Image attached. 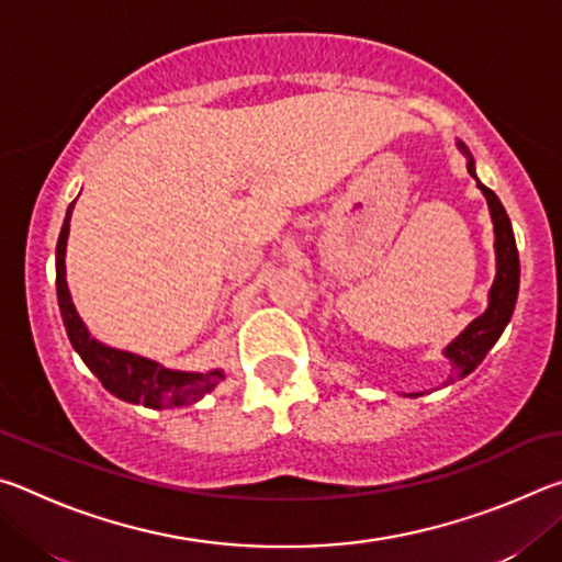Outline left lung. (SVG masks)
I'll return each instance as SVG.
<instances>
[{
    "label": "left lung",
    "mask_w": 562,
    "mask_h": 562,
    "mask_svg": "<svg viewBox=\"0 0 562 562\" xmlns=\"http://www.w3.org/2000/svg\"><path fill=\"white\" fill-rule=\"evenodd\" d=\"M456 148L465 156V168H469L471 178L475 180V186L486 198L488 211H491V223H493V247H496V278H493V284L488 290V307L483 315L475 317L469 327H465L459 337L443 347V357L451 361V376L446 379V384H451L453 379H463L469 376L475 367L481 364L483 357L488 355L491 347L496 345L498 337L503 335V329L513 317V310H516V300H518V284H520V260H518V247H516V237H513V227L508 221L506 207L501 205L498 195L493 193L491 188H486L475 176V160L471 156L469 146L463 140H456ZM406 396H422V392L406 394Z\"/></svg>",
    "instance_id": "1"
}]
</instances>
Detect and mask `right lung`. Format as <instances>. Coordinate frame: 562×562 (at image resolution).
Masks as SVG:
<instances>
[{"label": "right lung", "instance_id": "1", "mask_svg": "<svg viewBox=\"0 0 562 562\" xmlns=\"http://www.w3.org/2000/svg\"><path fill=\"white\" fill-rule=\"evenodd\" d=\"M74 203L66 207L59 240H56V300H59L66 335H69L76 355L99 376V382L106 386V392L128 404H140L146 408H180L195 404L198 398L211 394L225 379L223 369H211V372H180V369L164 367L156 359L109 347L97 337H91L89 327L83 325V319L74 307L69 284H66V240H69Z\"/></svg>", "mask_w": 562, "mask_h": 562}]
</instances>
